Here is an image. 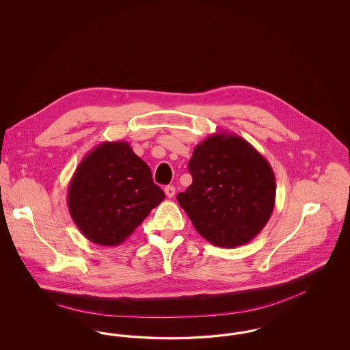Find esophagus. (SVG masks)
Returning a JSON list of instances; mask_svg holds the SVG:
<instances>
[{"label":"esophagus","instance_id":"obj_1","mask_svg":"<svg viewBox=\"0 0 350 350\" xmlns=\"http://www.w3.org/2000/svg\"><path fill=\"white\" fill-rule=\"evenodd\" d=\"M164 191H165V196H167V198H173L174 194H176V187L169 185V186L164 187Z\"/></svg>","mask_w":350,"mask_h":350}]
</instances>
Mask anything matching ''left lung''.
I'll return each instance as SVG.
<instances>
[{
  "mask_svg": "<svg viewBox=\"0 0 350 350\" xmlns=\"http://www.w3.org/2000/svg\"><path fill=\"white\" fill-rule=\"evenodd\" d=\"M189 170L193 183L177 200L202 237L234 248L262 231L274 210L275 176L245 139L210 135L194 148Z\"/></svg>",
  "mask_w": 350,
  "mask_h": 350,
  "instance_id": "obj_1",
  "label": "left lung"
}]
</instances>
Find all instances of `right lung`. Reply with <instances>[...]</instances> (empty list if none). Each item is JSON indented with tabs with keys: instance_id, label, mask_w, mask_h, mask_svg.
I'll use <instances>...</instances> for the list:
<instances>
[{
	"instance_id": "right-lung-1",
	"label": "right lung",
	"mask_w": 350,
	"mask_h": 350,
	"mask_svg": "<svg viewBox=\"0 0 350 350\" xmlns=\"http://www.w3.org/2000/svg\"><path fill=\"white\" fill-rule=\"evenodd\" d=\"M165 198L127 142H105L79 164L68 186L75 224L94 244H122Z\"/></svg>"
}]
</instances>
